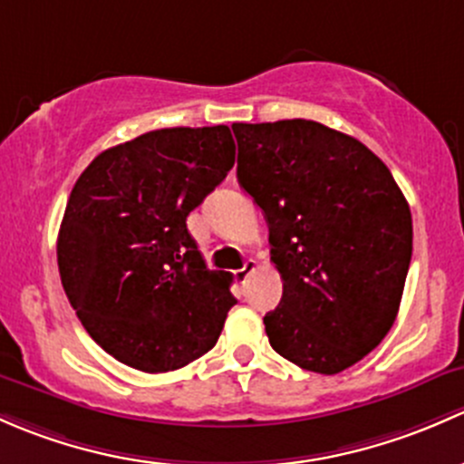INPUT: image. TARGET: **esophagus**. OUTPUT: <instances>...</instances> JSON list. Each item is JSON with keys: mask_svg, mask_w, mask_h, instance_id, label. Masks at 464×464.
I'll use <instances>...</instances> for the list:
<instances>
[{"mask_svg": "<svg viewBox=\"0 0 464 464\" xmlns=\"http://www.w3.org/2000/svg\"><path fill=\"white\" fill-rule=\"evenodd\" d=\"M255 267H256V261H252V259H247L246 264H243V267H238V270H237L238 284H246L247 276H250L252 272H255Z\"/></svg>", "mask_w": 464, "mask_h": 464, "instance_id": "obj_1", "label": "esophagus"}]
</instances>
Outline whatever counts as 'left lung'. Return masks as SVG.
Here are the masks:
<instances>
[{
    "mask_svg": "<svg viewBox=\"0 0 464 464\" xmlns=\"http://www.w3.org/2000/svg\"><path fill=\"white\" fill-rule=\"evenodd\" d=\"M238 185L270 230L284 295L270 346L322 375L348 369L398 317L413 250L402 189L373 151L314 121L234 122Z\"/></svg>",
    "mask_w": 464,
    "mask_h": 464,
    "instance_id": "8db88e82",
    "label": "left lung"
}]
</instances>
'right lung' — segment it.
I'll use <instances>...</instances> for the list:
<instances>
[{
    "mask_svg": "<svg viewBox=\"0 0 464 464\" xmlns=\"http://www.w3.org/2000/svg\"><path fill=\"white\" fill-rule=\"evenodd\" d=\"M226 125L147 131L91 160L57 237L62 285L95 343L131 369L167 373L214 348L237 304L188 217L234 165Z\"/></svg>",
    "mask_w": 464,
    "mask_h": 464,
    "instance_id": "1",
    "label": "right lung"
}]
</instances>
